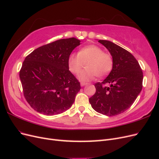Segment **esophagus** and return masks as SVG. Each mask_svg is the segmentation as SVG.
I'll return each mask as SVG.
<instances>
[{
    "label": "esophagus",
    "mask_w": 159,
    "mask_h": 159,
    "mask_svg": "<svg viewBox=\"0 0 159 159\" xmlns=\"http://www.w3.org/2000/svg\"><path fill=\"white\" fill-rule=\"evenodd\" d=\"M87 84H88L87 83H85V82H81V83H80V85H81V87H83V86H84V85H87Z\"/></svg>",
    "instance_id": "esophagus-1"
}]
</instances>
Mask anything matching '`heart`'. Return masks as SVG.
Returning <instances> with one entry per match:
<instances>
[{
	"mask_svg": "<svg viewBox=\"0 0 159 159\" xmlns=\"http://www.w3.org/2000/svg\"><path fill=\"white\" fill-rule=\"evenodd\" d=\"M87 69L80 71L78 74L80 80L88 82L94 80L98 75L104 77L111 71L113 59L109 53L96 45H88L83 47L78 54L72 53L68 60L69 70L73 74H78L85 63Z\"/></svg>",
	"mask_w": 159,
	"mask_h": 159,
	"instance_id": "obj_1",
	"label": "heart"
}]
</instances>
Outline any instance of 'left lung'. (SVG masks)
I'll return each instance as SVG.
<instances>
[{
  "label": "left lung",
  "mask_w": 159,
  "mask_h": 159,
  "mask_svg": "<svg viewBox=\"0 0 159 159\" xmlns=\"http://www.w3.org/2000/svg\"><path fill=\"white\" fill-rule=\"evenodd\" d=\"M98 42L112 56L113 66L102 82L94 84L95 93L89 101L97 112L114 116L127 110L140 93L143 88V71L135 57L125 49L108 40Z\"/></svg>",
  "instance_id": "obj_1"
}]
</instances>
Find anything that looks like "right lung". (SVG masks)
Instances as JSON below:
<instances>
[{"label": "right lung", "instance_id": "add662e5", "mask_svg": "<svg viewBox=\"0 0 159 159\" xmlns=\"http://www.w3.org/2000/svg\"><path fill=\"white\" fill-rule=\"evenodd\" d=\"M80 40L60 39L38 48L23 61L19 75L24 96L37 112L54 115L68 110L81 89L69 70L68 57Z\"/></svg>", "mask_w": 159, "mask_h": 159}]
</instances>
